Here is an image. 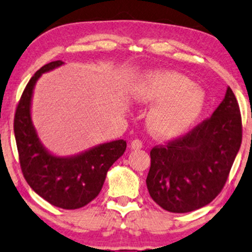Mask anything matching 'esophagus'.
<instances>
[{
	"instance_id": "obj_1",
	"label": "esophagus",
	"mask_w": 252,
	"mask_h": 252,
	"mask_svg": "<svg viewBox=\"0 0 252 252\" xmlns=\"http://www.w3.org/2000/svg\"><path fill=\"white\" fill-rule=\"evenodd\" d=\"M142 146H143V143L139 141V139H135V141H132L131 144H130V149L139 150V149H142Z\"/></svg>"
}]
</instances>
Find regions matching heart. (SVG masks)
<instances>
[{"mask_svg":"<svg viewBox=\"0 0 252 252\" xmlns=\"http://www.w3.org/2000/svg\"><path fill=\"white\" fill-rule=\"evenodd\" d=\"M132 100L152 106L148 114L149 131L160 139L183 136L197 122L205 109L203 91L180 73L154 71L143 74L132 85Z\"/></svg>","mask_w":252,"mask_h":252,"instance_id":"heart-1","label":"heart"}]
</instances>
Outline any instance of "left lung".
I'll list each match as a JSON object with an SVG mask.
<instances>
[{
	"mask_svg": "<svg viewBox=\"0 0 252 252\" xmlns=\"http://www.w3.org/2000/svg\"><path fill=\"white\" fill-rule=\"evenodd\" d=\"M241 142L240 107L228 87L211 119L166 146L151 150L146 178L150 196L171 213L208 205L223 189Z\"/></svg>",
	"mask_w": 252,
	"mask_h": 252,
	"instance_id": "1",
	"label": "left lung"
}]
</instances>
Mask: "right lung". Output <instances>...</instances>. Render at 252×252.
Instances as JSON below:
<instances>
[{
    "mask_svg": "<svg viewBox=\"0 0 252 252\" xmlns=\"http://www.w3.org/2000/svg\"><path fill=\"white\" fill-rule=\"evenodd\" d=\"M62 65V60L46 63L30 79L16 109L14 131L22 172L31 189L51 205L78 209L98 195L108 170L124 154L126 142L102 143L72 156H57L44 146L31 116L33 89L41 74Z\"/></svg>",
    "mask_w": 252,
    "mask_h": 252,
    "instance_id": "obj_1",
    "label": "right lung"
}]
</instances>
